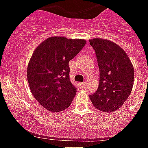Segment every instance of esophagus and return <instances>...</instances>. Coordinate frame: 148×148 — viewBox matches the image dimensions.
<instances>
[{"label":"esophagus","instance_id":"obj_1","mask_svg":"<svg viewBox=\"0 0 148 148\" xmlns=\"http://www.w3.org/2000/svg\"><path fill=\"white\" fill-rule=\"evenodd\" d=\"M79 86L83 89V88L85 87V84H84V83H80V84H79Z\"/></svg>","mask_w":148,"mask_h":148}]
</instances>
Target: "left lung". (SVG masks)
<instances>
[{
	"mask_svg": "<svg viewBox=\"0 0 148 148\" xmlns=\"http://www.w3.org/2000/svg\"><path fill=\"white\" fill-rule=\"evenodd\" d=\"M89 43L95 51L100 73L97 91L89 98L95 108L110 113L120 108L131 93L133 65L116 43L102 38L89 40Z\"/></svg>",
	"mask_w": 148,
	"mask_h": 148,
	"instance_id": "8db88e82",
	"label": "left lung"
}]
</instances>
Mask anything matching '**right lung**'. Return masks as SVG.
Instances as JSON below:
<instances>
[{
	"label": "right lung",
	"mask_w": 148,
	"mask_h": 148,
	"mask_svg": "<svg viewBox=\"0 0 148 148\" xmlns=\"http://www.w3.org/2000/svg\"><path fill=\"white\" fill-rule=\"evenodd\" d=\"M84 39L50 37L35 49L27 78L32 95L47 110L59 112L70 106L77 89L69 78V61L85 46Z\"/></svg>",
	"instance_id": "obj_1"
}]
</instances>
